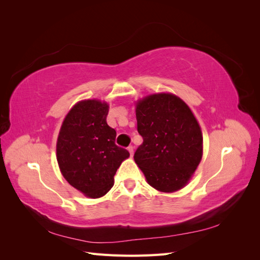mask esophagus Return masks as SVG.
<instances>
[{
    "instance_id": "obj_1",
    "label": "esophagus",
    "mask_w": 260,
    "mask_h": 260,
    "mask_svg": "<svg viewBox=\"0 0 260 260\" xmlns=\"http://www.w3.org/2000/svg\"><path fill=\"white\" fill-rule=\"evenodd\" d=\"M128 151H129V153H130V156H133V151H135V147H133L132 145L128 146Z\"/></svg>"
}]
</instances>
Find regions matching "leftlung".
Here are the masks:
<instances>
[{"instance_id": "1", "label": "left lung", "mask_w": 260, "mask_h": 260, "mask_svg": "<svg viewBox=\"0 0 260 260\" xmlns=\"http://www.w3.org/2000/svg\"><path fill=\"white\" fill-rule=\"evenodd\" d=\"M138 132L143 138L135 160L149 185L160 192L183 187L203 155L198 120L184 102L168 93L153 94L137 104Z\"/></svg>"}]
</instances>
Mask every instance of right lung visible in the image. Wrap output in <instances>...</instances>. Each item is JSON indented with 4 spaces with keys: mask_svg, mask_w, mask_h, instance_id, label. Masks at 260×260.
Returning a JSON list of instances; mask_svg holds the SVG:
<instances>
[{
    "mask_svg": "<svg viewBox=\"0 0 260 260\" xmlns=\"http://www.w3.org/2000/svg\"><path fill=\"white\" fill-rule=\"evenodd\" d=\"M108 105L96 100L79 102L66 116L57 139L56 154L64 178L91 199L114 185L120 164L130 156L116 145V131L107 124Z\"/></svg>",
    "mask_w": 260,
    "mask_h": 260,
    "instance_id": "right-lung-1",
    "label": "right lung"
}]
</instances>
